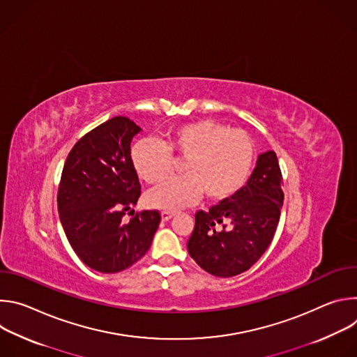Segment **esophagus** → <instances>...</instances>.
I'll list each match as a JSON object with an SVG mask.
<instances>
[{
    "instance_id": "34e87169",
    "label": "esophagus",
    "mask_w": 357,
    "mask_h": 357,
    "mask_svg": "<svg viewBox=\"0 0 357 357\" xmlns=\"http://www.w3.org/2000/svg\"><path fill=\"white\" fill-rule=\"evenodd\" d=\"M174 216H175V213H174V212H167V211L161 212V218H162V220H164V222L171 220Z\"/></svg>"
}]
</instances>
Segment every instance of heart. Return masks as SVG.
I'll list each match as a JSON object with an SVG mask.
<instances>
[{"label":"heart","instance_id":"1","mask_svg":"<svg viewBox=\"0 0 357 357\" xmlns=\"http://www.w3.org/2000/svg\"><path fill=\"white\" fill-rule=\"evenodd\" d=\"M174 158L183 161L181 178L151 189L145 200L151 208L178 211L202 193L209 200L233 196L245 183L256 160V144L243 130L203 119L169 131L162 145L138 141L131 151L132 165L146 183H158L174 171Z\"/></svg>","mask_w":357,"mask_h":357}]
</instances>
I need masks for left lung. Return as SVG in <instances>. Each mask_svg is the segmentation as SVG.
<instances>
[{"label": "left lung", "instance_id": "8db88e82", "mask_svg": "<svg viewBox=\"0 0 357 357\" xmlns=\"http://www.w3.org/2000/svg\"><path fill=\"white\" fill-rule=\"evenodd\" d=\"M274 151L260 154L247 183L209 212L195 215L190 257L206 273L229 278L256 263L275 234L284 192Z\"/></svg>", "mask_w": 357, "mask_h": 357}]
</instances>
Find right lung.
I'll return each instance as SVG.
<instances>
[{
    "mask_svg": "<svg viewBox=\"0 0 357 357\" xmlns=\"http://www.w3.org/2000/svg\"><path fill=\"white\" fill-rule=\"evenodd\" d=\"M139 131L130 119L113 117L82 137L63 167L61 223L77 257L98 273H120L144 257L161 222L158 211L123 222L141 195L130 146Z\"/></svg>",
    "mask_w": 357,
    "mask_h": 357,
    "instance_id": "obj_1",
    "label": "right lung"
}]
</instances>
